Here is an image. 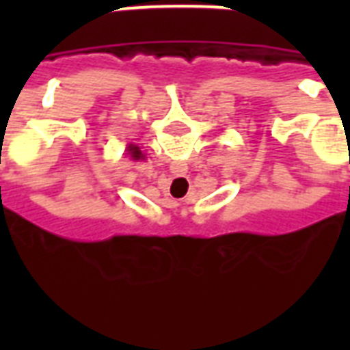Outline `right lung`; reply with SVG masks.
Segmentation results:
<instances>
[{"label": "right lung", "mask_w": 350, "mask_h": 350, "mask_svg": "<svg viewBox=\"0 0 350 350\" xmlns=\"http://www.w3.org/2000/svg\"><path fill=\"white\" fill-rule=\"evenodd\" d=\"M127 152L131 153V157H133L135 161L142 159V152L138 150V146H129V148H127Z\"/></svg>", "instance_id": "1"}]
</instances>
